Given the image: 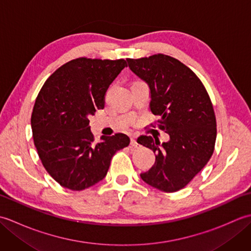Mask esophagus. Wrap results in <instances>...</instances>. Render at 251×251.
Listing matches in <instances>:
<instances>
[{"label": "esophagus", "mask_w": 251, "mask_h": 251, "mask_svg": "<svg viewBox=\"0 0 251 251\" xmlns=\"http://www.w3.org/2000/svg\"><path fill=\"white\" fill-rule=\"evenodd\" d=\"M130 146H131L132 148H139V143L137 142L135 137H131V138H130Z\"/></svg>", "instance_id": "obj_1"}]
</instances>
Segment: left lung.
I'll list each match as a JSON object with an SVG mask.
<instances>
[{
  "instance_id": "1",
  "label": "left lung",
  "mask_w": 251,
  "mask_h": 251,
  "mask_svg": "<svg viewBox=\"0 0 251 251\" xmlns=\"http://www.w3.org/2000/svg\"><path fill=\"white\" fill-rule=\"evenodd\" d=\"M128 67L150 88V109L161 116L159 128L169 140L141 136L137 142L156 154L155 163L140 175L159 191L176 192L188 184L214 153L217 123L209 96L195 73L163 54L127 59Z\"/></svg>"
}]
</instances>
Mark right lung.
Returning a JSON list of instances; mask_svg holds the SVG:
<instances>
[{
    "label": "right lung",
    "instance_id": "1",
    "mask_svg": "<svg viewBox=\"0 0 251 251\" xmlns=\"http://www.w3.org/2000/svg\"><path fill=\"white\" fill-rule=\"evenodd\" d=\"M126 60L77 58L46 79L31 116L34 146L45 169L58 183L82 191L102 180L116 151L129 145L124 134L95 142L90 115L104 108L111 83Z\"/></svg>",
    "mask_w": 251,
    "mask_h": 251
}]
</instances>
